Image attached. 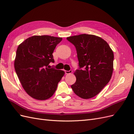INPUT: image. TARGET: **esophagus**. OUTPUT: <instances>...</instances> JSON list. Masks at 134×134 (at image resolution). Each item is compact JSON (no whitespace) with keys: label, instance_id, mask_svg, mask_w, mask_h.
<instances>
[{"label":"esophagus","instance_id":"1","mask_svg":"<svg viewBox=\"0 0 134 134\" xmlns=\"http://www.w3.org/2000/svg\"><path fill=\"white\" fill-rule=\"evenodd\" d=\"M72 70H70L69 71H67V70H65V72L66 74H71L72 73Z\"/></svg>","mask_w":134,"mask_h":134}]
</instances>
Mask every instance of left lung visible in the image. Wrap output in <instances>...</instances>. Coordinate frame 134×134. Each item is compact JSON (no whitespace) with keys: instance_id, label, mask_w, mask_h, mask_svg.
I'll use <instances>...</instances> for the list:
<instances>
[{"instance_id":"obj_1","label":"left lung","mask_w":134,"mask_h":134,"mask_svg":"<svg viewBox=\"0 0 134 134\" xmlns=\"http://www.w3.org/2000/svg\"><path fill=\"white\" fill-rule=\"evenodd\" d=\"M66 39L75 47L79 61V68L74 72L76 80L71 86L72 90L82 98L94 97L111 78L113 52L106 41L95 35L82 34Z\"/></svg>"}]
</instances>
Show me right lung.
<instances>
[{
  "label": "right lung",
  "instance_id": "obj_1",
  "mask_svg": "<svg viewBox=\"0 0 134 134\" xmlns=\"http://www.w3.org/2000/svg\"><path fill=\"white\" fill-rule=\"evenodd\" d=\"M62 38L43 35L27 38L18 46L14 68L27 94L36 99L45 100L54 94L65 74L63 70L50 68L54 63L52 53Z\"/></svg>",
  "mask_w": 134,
  "mask_h": 134
}]
</instances>
